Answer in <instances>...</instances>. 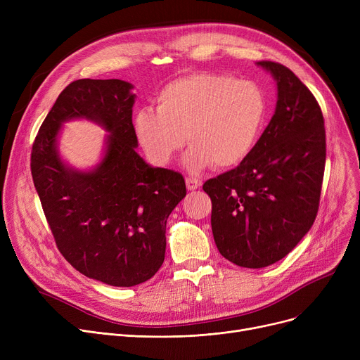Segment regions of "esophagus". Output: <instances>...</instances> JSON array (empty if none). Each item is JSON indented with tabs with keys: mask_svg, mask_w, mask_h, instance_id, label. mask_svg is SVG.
I'll list each match as a JSON object with an SVG mask.
<instances>
[{
	"mask_svg": "<svg viewBox=\"0 0 360 360\" xmlns=\"http://www.w3.org/2000/svg\"><path fill=\"white\" fill-rule=\"evenodd\" d=\"M185 182H186V190L188 191H195V190H198V188L201 186V181L198 178L190 176V178L185 179Z\"/></svg>",
	"mask_w": 360,
	"mask_h": 360,
	"instance_id": "1",
	"label": "esophagus"
}]
</instances>
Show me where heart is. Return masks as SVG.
Segmentation results:
<instances>
[{
  "label": "heart",
  "instance_id": "obj_1",
  "mask_svg": "<svg viewBox=\"0 0 360 360\" xmlns=\"http://www.w3.org/2000/svg\"><path fill=\"white\" fill-rule=\"evenodd\" d=\"M158 110L140 109L134 129L151 162L165 166L185 144L186 166L233 167L250 156L267 115L266 94L250 80L195 72L167 83L156 96Z\"/></svg>",
  "mask_w": 360,
  "mask_h": 360
}]
</instances>
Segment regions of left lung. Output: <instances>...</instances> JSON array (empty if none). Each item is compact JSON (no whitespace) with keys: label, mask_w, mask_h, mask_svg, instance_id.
Masks as SVG:
<instances>
[{"label":"left lung","mask_w":360,"mask_h":360,"mask_svg":"<svg viewBox=\"0 0 360 360\" xmlns=\"http://www.w3.org/2000/svg\"><path fill=\"white\" fill-rule=\"evenodd\" d=\"M277 83L271 121L238 167L205 181L219 252L239 267L285 258L315 221L326 167V128L311 90L285 65L259 61Z\"/></svg>","instance_id":"8db88e82"}]
</instances>
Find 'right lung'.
<instances>
[{"instance_id": "add662e5", "label": "right lung", "mask_w": 360, "mask_h": 360, "mask_svg": "<svg viewBox=\"0 0 360 360\" xmlns=\"http://www.w3.org/2000/svg\"><path fill=\"white\" fill-rule=\"evenodd\" d=\"M118 80L70 83L42 122L32 147L33 184L56 247L71 266L109 286L131 288L153 277L166 251V220L186 195L184 176L151 167L136 151V94ZM70 119L109 132L101 163L79 171L59 158L58 134Z\"/></svg>"}]
</instances>
